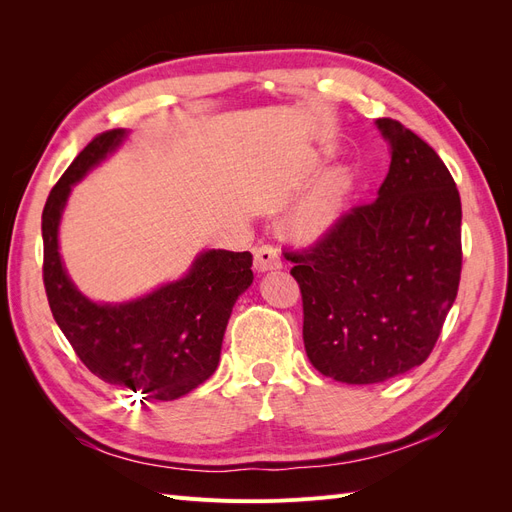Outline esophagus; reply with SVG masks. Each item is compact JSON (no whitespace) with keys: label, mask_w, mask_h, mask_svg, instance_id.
<instances>
[{"label":"esophagus","mask_w":512,"mask_h":512,"mask_svg":"<svg viewBox=\"0 0 512 512\" xmlns=\"http://www.w3.org/2000/svg\"><path fill=\"white\" fill-rule=\"evenodd\" d=\"M282 267V258L280 252H277L275 245H260L254 250V269L256 271H269V269H280Z\"/></svg>","instance_id":"34e87169"}]
</instances>
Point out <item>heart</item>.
I'll return each mask as SVG.
<instances>
[{
	"instance_id": "heart-1",
	"label": "heart",
	"mask_w": 512,
	"mask_h": 512,
	"mask_svg": "<svg viewBox=\"0 0 512 512\" xmlns=\"http://www.w3.org/2000/svg\"><path fill=\"white\" fill-rule=\"evenodd\" d=\"M348 188L350 181L344 170H333L327 177H322L290 213L288 224L294 235L301 239H316L331 230L342 213Z\"/></svg>"
}]
</instances>
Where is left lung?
<instances>
[{
  "mask_svg": "<svg viewBox=\"0 0 512 512\" xmlns=\"http://www.w3.org/2000/svg\"><path fill=\"white\" fill-rule=\"evenodd\" d=\"M391 143L374 203L288 252L303 297L307 359L337 382L376 384L427 361L461 277V198L421 136L376 121Z\"/></svg>",
  "mask_w": 512,
  "mask_h": 512,
  "instance_id": "obj_1",
  "label": "left lung"
}]
</instances>
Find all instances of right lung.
<instances>
[{"label": "right lung", "instance_id": "1", "mask_svg": "<svg viewBox=\"0 0 512 512\" xmlns=\"http://www.w3.org/2000/svg\"><path fill=\"white\" fill-rule=\"evenodd\" d=\"M126 138L108 130L91 141L55 183L42 211V280L55 322L83 365L143 399L173 401L203 384L220 363L232 305L250 288V252H203L179 282L143 299L100 305L76 290L61 265L57 230L72 185Z\"/></svg>", "mask_w": 512, "mask_h": 512}]
</instances>
